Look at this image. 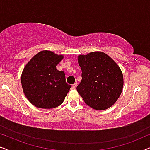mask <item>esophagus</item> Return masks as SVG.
I'll return each instance as SVG.
<instances>
[{
  "instance_id": "1",
  "label": "esophagus",
  "mask_w": 150,
  "mask_h": 150,
  "mask_svg": "<svg viewBox=\"0 0 150 150\" xmlns=\"http://www.w3.org/2000/svg\"><path fill=\"white\" fill-rule=\"evenodd\" d=\"M77 86V83H75L74 85H71V89H75L76 87Z\"/></svg>"
}]
</instances>
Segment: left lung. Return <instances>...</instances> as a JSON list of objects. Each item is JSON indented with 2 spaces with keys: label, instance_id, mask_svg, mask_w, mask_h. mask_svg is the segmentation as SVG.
I'll return each instance as SVG.
<instances>
[{
  "label": "left lung",
  "instance_id": "1",
  "mask_svg": "<svg viewBox=\"0 0 150 150\" xmlns=\"http://www.w3.org/2000/svg\"><path fill=\"white\" fill-rule=\"evenodd\" d=\"M82 81L76 89L84 102L96 110L115 103L122 91L124 79L117 64L105 53L93 52L78 57Z\"/></svg>",
  "mask_w": 150,
  "mask_h": 150
}]
</instances>
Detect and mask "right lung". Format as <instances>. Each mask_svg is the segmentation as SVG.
I'll return each mask as SVG.
<instances>
[{
  "instance_id": "right-lung-1",
  "label": "right lung",
  "mask_w": 150,
  "mask_h": 150,
  "mask_svg": "<svg viewBox=\"0 0 150 150\" xmlns=\"http://www.w3.org/2000/svg\"><path fill=\"white\" fill-rule=\"evenodd\" d=\"M63 58L49 50H43L30 59L22 71L21 83L26 97L41 108H53L64 101L71 85L65 75L56 66Z\"/></svg>"
}]
</instances>
